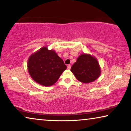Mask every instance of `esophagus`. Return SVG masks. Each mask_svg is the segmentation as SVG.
I'll use <instances>...</instances> for the list:
<instances>
[{
    "instance_id": "obj_1",
    "label": "esophagus",
    "mask_w": 131,
    "mask_h": 131,
    "mask_svg": "<svg viewBox=\"0 0 131 131\" xmlns=\"http://www.w3.org/2000/svg\"><path fill=\"white\" fill-rule=\"evenodd\" d=\"M67 68H68V69H71V65H68L67 66Z\"/></svg>"
}]
</instances>
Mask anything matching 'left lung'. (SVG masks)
<instances>
[{"label": "left lung", "mask_w": 131, "mask_h": 131, "mask_svg": "<svg viewBox=\"0 0 131 131\" xmlns=\"http://www.w3.org/2000/svg\"><path fill=\"white\" fill-rule=\"evenodd\" d=\"M71 71L78 81L85 83L95 81L101 73L97 59L93 56L85 53L81 54L78 58Z\"/></svg>", "instance_id": "obj_1"}]
</instances>
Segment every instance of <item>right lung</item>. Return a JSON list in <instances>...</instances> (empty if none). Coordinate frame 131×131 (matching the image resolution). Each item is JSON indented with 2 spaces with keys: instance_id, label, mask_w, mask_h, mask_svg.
Masks as SVG:
<instances>
[{
  "instance_id": "right-lung-1",
  "label": "right lung",
  "mask_w": 131,
  "mask_h": 131,
  "mask_svg": "<svg viewBox=\"0 0 131 131\" xmlns=\"http://www.w3.org/2000/svg\"><path fill=\"white\" fill-rule=\"evenodd\" d=\"M66 69L61 58L53 50L42 47L29 58L28 69L30 77L39 84L49 86L56 83Z\"/></svg>"
}]
</instances>
